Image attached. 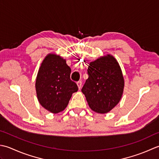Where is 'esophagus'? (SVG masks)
<instances>
[{
    "mask_svg": "<svg viewBox=\"0 0 159 159\" xmlns=\"http://www.w3.org/2000/svg\"><path fill=\"white\" fill-rule=\"evenodd\" d=\"M77 86H78L79 89H81V86H82V82H81V81H79V82H77Z\"/></svg>",
    "mask_w": 159,
    "mask_h": 159,
    "instance_id": "obj_1",
    "label": "esophagus"
}]
</instances>
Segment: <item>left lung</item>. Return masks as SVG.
<instances>
[{"instance_id":"8db88e82","label":"left lung","mask_w":159,"mask_h":159,"mask_svg":"<svg viewBox=\"0 0 159 159\" xmlns=\"http://www.w3.org/2000/svg\"><path fill=\"white\" fill-rule=\"evenodd\" d=\"M89 78L82 89L90 109L105 114L118 104L124 89V79L117 60L111 54L90 62Z\"/></svg>"}]
</instances>
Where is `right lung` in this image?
<instances>
[{"label":"right lung","instance_id":"right-lung-1","mask_svg":"<svg viewBox=\"0 0 159 159\" xmlns=\"http://www.w3.org/2000/svg\"><path fill=\"white\" fill-rule=\"evenodd\" d=\"M71 69L66 60L59 55L49 53L39 68L35 90L39 103L51 113L63 111L73 93L78 90L70 78Z\"/></svg>","mask_w":159,"mask_h":159}]
</instances>
